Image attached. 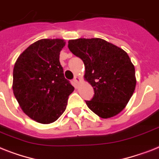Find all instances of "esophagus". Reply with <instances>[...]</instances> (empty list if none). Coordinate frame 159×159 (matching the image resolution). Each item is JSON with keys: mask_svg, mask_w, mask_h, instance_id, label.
I'll list each match as a JSON object with an SVG mask.
<instances>
[{"mask_svg": "<svg viewBox=\"0 0 159 159\" xmlns=\"http://www.w3.org/2000/svg\"><path fill=\"white\" fill-rule=\"evenodd\" d=\"M80 81H81V79H80V77H77V76H76L74 78H73V82H79Z\"/></svg>", "mask_w": 159, "mask_h": 159, "instance_id": "34e87169", "label": "esophagus"}]
</instances>
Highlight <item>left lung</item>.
Masks as SVG:
<instances>
[{
  "label": "left lung",
  "instance_id": "left-lung-1",
  "mask_svg": "<svg viewBox=\"0 0 159 159\" xmlns=\"http://www.w3.org/2000/svg\"><path fill=\"white\" fill-rule=\"evenodd\" d=\"M68 46L83 61L84 77L94 89L92 99L86 100L89 109L102 118L118 114L136 84L135 67L126 51L100 38L69 40Z\"/></svg>",
  "mask_w": 159,
  "mask_h": 159
}]
</instances>
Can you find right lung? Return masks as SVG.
Here are the masks:
<instances>
[{"label":"right lung","instance_id":"right-lung-1","mask_svg":"<svg viewBox=\"0 0 159 159\" xmlns=\"http://www.w3.org/2000/svg\"><path fill=\"white\" fill-rule=\"evenodd\" d=\"M62 39H42L19 55L13 71V91L24 113L36 122L49 124L66 109L74 91L64 75L59 54Z\"/></svg>","mask_w":159,"mask_h":159}]
</instances>
